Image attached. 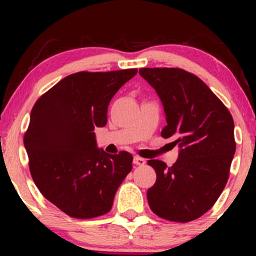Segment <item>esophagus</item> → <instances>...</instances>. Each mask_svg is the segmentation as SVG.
<instances>
[{
	"instance_id": "obj_1",
	"label": "esophagus",
	"mask_w": 256,
	"mask_h": 256,
	"mask_svg": "<svg viewBox=\"0 0 256 256\" xmlns=\"http://www.w3.org/2000/svg\"><path fill=\"white\" fill-rule=\"evenodd\" d=\"M134 164L137 166H143L146 164V160L140 156H134Z\"/></svg>"
}]
</instances>
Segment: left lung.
<instances>
[{"label": "left lung", "mask_w": 256, "mask_h": 256, "mask_svg": "<svg viewBox=\"0 0 256 256\" xmlns=\"http://www.w3.org/2000/svg\"><path fill=\"white\" fill-rule=\"evenodd\" d=\"M140 74L162 102L167 125L164 138L179 146L171 167L149 160L156 182L146 192L160 218L188 222L210 210L224 190L236 152L234 119L198 77L182 68H140Z\"/></svg>", "instance_id": "left-lung-1"}]
</instances>
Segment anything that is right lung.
I'll list each match as a JSON object with an SVG mask.
<instances>
[{
    "label": "right lung",
    "instance_id": "add662e5",
    "mask_svg": "<svg viewBox=\"0 0 256 256\" xmlns=\"http://www.w3.org/2000/svg\"><path fill=\"white\" fill-rule=\"evenodd\" d=\"M136 73L137 68L73 73L32 108L24 136L32 179L44 198L72 218L110 212L131 172L130 152L110 155L98 149L94 130L107 124L112 98Z\"/></svg>",
    "mask_w": 256,
    "mask_h": 256
}]
</instances>
